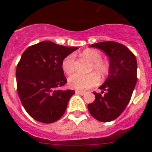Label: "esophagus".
I'll use <instances>...</instances> for the list:
<instances>
[{
  "instance_id": "esophagus-1",
  "label": "esophagus",
  "mask_w": 152,
  "mask_h": 152,
  "mask_svg": "<svg viewBox=\"0 0 152 152\" xmlns=\"http://www.w3.org/2000/svg\"><path fill=\"white\" fill-rule=\"evenodd\" d=\"M75 93H76L77 94H80V95H84V94H85L84 91H75Z\"/></svg>"
}]
</instances>
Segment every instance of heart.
Wrapping results in <instances>:
<instances>
[{
	"mask_svg": "<svg viewBox=\"0 0 152 152\" xmlns=\"http://www.w3.org/2000/svg\"><path fill=\"white\" fill-rule=\"evenodd\" d=\"M82 56L93 62L91 70H95L102 76H105L109 72V65L102 61V55L94 49H86L82 52ZM75 56L69 54L64 58L61 62V68L67 75H71L75 71ZM100 81V77L95 72L83 75L75 73L68 78V84L72 88L78 91H84L96 85Z\"/></svg>",
	"mask_w": 152,
	"mask_h": 152,
	"instance_id": "obj_1",
	"label": "heart"
}]
</instances>
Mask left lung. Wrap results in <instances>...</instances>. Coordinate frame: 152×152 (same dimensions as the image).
<instances>
[{"instance_id": "8db88e82", "label": "left lung", "mask_w": 152, "mask_h": 152, "mask_svg": "<svg viewBox=\"0 0 152 152\" xmlns=\"http://www.w3.org/2000/svg\"><path fill=\"white\" fill-rule=\"evenodd\" d=\"M103 51L109 57V76L100 87L103 95L94 92L95 100L88 105L91 116L100 122H110L120 116L129 103L137 81L135 55L116 42H100L90 45Z\"/></svg>"}]
</instances>
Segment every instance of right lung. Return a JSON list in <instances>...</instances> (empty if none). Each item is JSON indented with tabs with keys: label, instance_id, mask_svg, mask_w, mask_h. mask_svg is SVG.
<instances>
[{
	"label": "right lung",
	"instance_id": "1",
	"mask_svg": "<svg viewBox=\"0 0 152 152\" xmlns=\"http://www.w3.org/2000/svg\"><path fill=\"white\" fill-rule=\"evenodd\" d=\"M77 49L43 41L23 53L16 71L17 92L26 111L36 121L54 123L66 110L75 91L57 89L67 83L61 62Z\"/></svg>",
	"mask_w": 152,
	"mask_h": 152
}]
</instances>
